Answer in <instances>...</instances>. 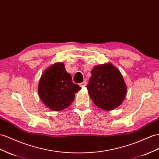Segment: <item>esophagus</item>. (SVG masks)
I'll list each match as a JSON object with an SVG mask.
<instances>
[{
	"instance_id": "1",
	"label": "esophagus",
	"mask_w": 159,
	"mask_h": 159,
	"mask_svg": "<svg viewBox=\"0 0 159 159\" xmlns=\"http://www.w3.org/2000/svg\"><path fill=\"white\" fill-rule=\"evenodd\" d=\"M86 84H87V82H85V81H84V82H82V83L79 84L80 87H83L84 86H86Z\"/></svg>"
}]
</instances>
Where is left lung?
I'll use <instances>...</instances> for the list:
<instances>
[{"instance_id": "1", "label": "left lung", "mask_w": 159, "mask_h": 159, "mask_svg": "<svg viewBox=\"0 0 159 159\" xmlns=\"http://www.w3.org/2000/svg\"><path fill=\"white\" fill-rule=\"evenodd\" d=\"M87 88L94 103L106 111L120 105L127 93L121 72L110 62L94 67Z\"/></svg>"}]
</instances>
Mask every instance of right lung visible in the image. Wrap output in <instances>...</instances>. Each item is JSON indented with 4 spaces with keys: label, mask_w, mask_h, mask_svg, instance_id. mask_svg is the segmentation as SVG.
Instances as JSON below:
<instances>
[{
    "label": "right lung",
    "mask_w": 159,
    "mask_h": 159,
    "mask_svg": "<svg viewBox=\"0 0 159 159\" xmlns=\"http://www.w3.org/2000/svg\"><path fill=\"white\" fill-rule=\"evenodd\" d=\"M72 83L71 75L62 62L52 65L43 72L39 79L38 94L49 109L59 111L68 107L75 99V93L80 90Z\"/></svg>",
    "instance_id": "add662e5"
}]
</instances>
